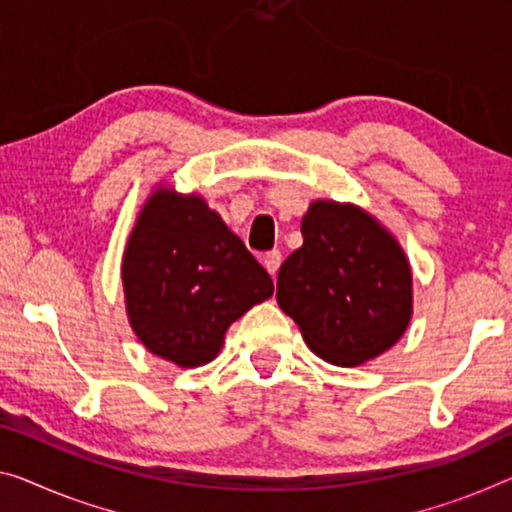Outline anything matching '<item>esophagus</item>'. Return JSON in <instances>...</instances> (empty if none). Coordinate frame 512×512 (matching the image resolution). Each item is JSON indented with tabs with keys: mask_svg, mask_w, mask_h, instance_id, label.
<instances>
[{
	"mask_svg": "<svg viewBox=\"0 0 512 512\" xmlns=\"http://www.w3.org/2000/svg\"><path fill=\"white\" fill-rule=\"evenodd\" d=\"M281 261H283V256H281V251L279 249H272V251H267V254L263 256V265H265V270L272 274V277H277V272H279V265H281Z\"/></svg>",
	"mask_w": 512,
	"mask_h": 512,
	"instance_id": "1",
	"label": "esophagus"
}]
</instances>
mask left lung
Wrapping results in <instances>:
<instances>
[{"label": "left lung", "mask_w": 512, "mask_h": 512, "mask_svg": "<svg viewBox=\"0 0 512 512\" xmlns=\"http://www.w3.org/2000/svg\"><path fill=\"white\" fill-rule=\"evenodd\" d=\"M302 247L283 261L277 302L329 364L357 366L398 341L412 316V272L398 242L350 203L316 201Z\"/></svg>", "instance_id": "obj_1"}]
</instances>
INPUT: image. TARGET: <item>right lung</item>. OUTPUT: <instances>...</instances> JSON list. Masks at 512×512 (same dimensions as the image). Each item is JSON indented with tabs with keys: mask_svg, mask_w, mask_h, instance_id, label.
I'll return each instance as SVG.
<instances>
[{
	"mask_svg": "<svg viewBox=\"0 0 512 512\" xmlns=\"http://www.w3.org/2000/svg\"><path fill=\"white\" fill-rule=\"evenodd\" d=\"M130 325L183 368L217 355L231 322L274 293L263 265L199 196L155 192L123 256Z\"/></svg>",
	"mask_w": 512,
	"mask_h": 512,
	"instance_id": "right-lung-1",
	"label": "right lung"
}]
</instances>
